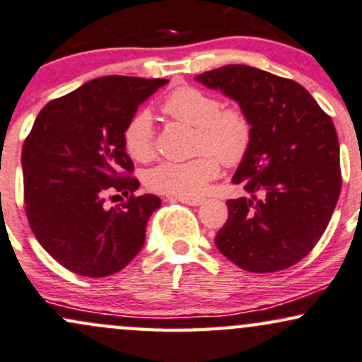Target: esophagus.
<instances>
[{
    "instance_id": "obj_1",
    "label": "esophagus",
    "mask_w": 362,
    "mask_h": 362,
    "mask_svg": "<svg viewBox=\"0 0 362 362\" xmlns=\"http://www.w3.org/2000/svg\"><path fill=\"white\" fill-rule=\"evenodd\" d=\"M178 202L187 204V206H200L204 202V199L200 197H175Z\"/></svg>"
}]
</instances>
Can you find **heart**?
I'll use <instances>...</instances> for the list:
<instances>
[{
  "mask_svg": "<svg viewBox=\"0 0 362 362\" xmlns=\"http://www.w3.org/2000/svg\"><path fill=\"white\" fill-rule=\"evenodd\" d=\"M170 117L195 128V158L187 162H162L146 170L150 190L177 197H195L228 167L241 163L252 143L250 116L238 106H223L219 98L194 86H182L165 99ZM123 146L134 162L146 163L155 156V128L150 111L139 110L123 129Z\"/></svg>",
  "mask_w": 362,
  "mask_h": 362,
  "instance_id": "heart-1",
  "label": "heart"
}]
</instances>
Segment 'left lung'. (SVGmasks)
I'll use <instances>...</instances> for the list:
<instances>
[{
  "label": "left lung",
  "instance_id": "left-lung-1",
  "mask_svg": "<svg viewBox=\"0 0 362 362\" xmlns=\"http://www.w3.org/2000/svg\"><path fill=\"white\" fill-rule=\"evenodd\" d=\"M197 81L238 101L252 124L251 148L233 177L251 197L226 202L216 246L251 273L293 267L319 243L341 194L332 119L298 82L247 65H224Z\"/></svg>",
  "mask_w": 362,
  "mask_h": 362
}]
</instances>
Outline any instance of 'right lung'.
Listing matches in <instances>:
<instances>
[{
  "label": "right lung",
  "mask_w": 362,
  "mask_h": 362,
  "mask_svg": "<svg viewBox=\"0 0 362 362\" xmlns=\"http://www.w3.org/2000/svg\"><path fill=\"white\" fill-rule=\"evenodd\" d=\"M167 79L107 76L43 106L23 143V199L30 228L57 263L82 276L123 269L145 243L146 223L162 206L134 195V165L123 129ZM127 200L107 209L105 200Z\"/></svg>",
  "instance_id": "right-lung-1"
}]
</instances>
